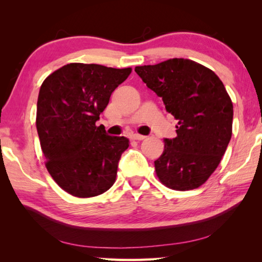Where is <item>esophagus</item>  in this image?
Listing matches in <instances>:
<instances>
[{
  "label": "esophagus",
  "instance_id": "1",
  "mask_svg": "<svg viewBox=\"0 0 262 262\" xmlns=\"http://www.w3.org/2000/svg\"><path fill=\"white\" fill-rule=\"evenodd\" d=\"M145 136L140 135V134H130V140H136V141H142L144 140Z\"/></svg>",
  "mask_w": 262,
  "mask_h": 262
}]
</instances>
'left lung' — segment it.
Returning <instances> with one entry per match:
<instances>
[{"mask_svg": "<svg viewBox=\"0 0 262 262\" xmlns=\"http://www.w3.org/2000/svg\"><path fill=\"white\" fill-rule=\"evenodd\" d=\"M136 74L178 120L155 161L161 183L176 190L200 187L219 166L232 134L233 106L212 70L187 59L141 66Z\"/></svg>", "mask_w": 262, "mask_h": 262, "instance_id": "1", "label": "left lung"}]
</instances>
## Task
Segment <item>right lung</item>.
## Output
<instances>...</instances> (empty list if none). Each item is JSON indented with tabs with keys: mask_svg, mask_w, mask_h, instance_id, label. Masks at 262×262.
<instances>
[{
	"mask_svg": "<svg viewBox=\"0 0 262 262\" xmlns=\"http://www.w3.org/2000/svg\"><path fill=\"white\" fill-rule=\"evenodd\" d=\"M130 73V68L69 63L41 84L35 123L46 167L74 196H97L114 184L129 140L107 135L96 121Z\"/></svg>",
	"mask_w": 262,
	"mask_h": 262,
	"instance_id": "right-lung-1",
	"label": "right lung"
}]
</instances>
